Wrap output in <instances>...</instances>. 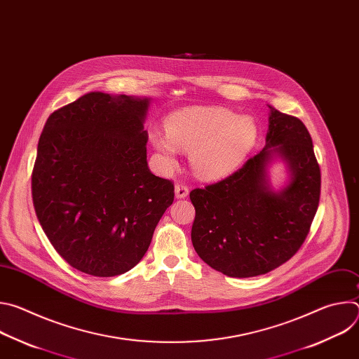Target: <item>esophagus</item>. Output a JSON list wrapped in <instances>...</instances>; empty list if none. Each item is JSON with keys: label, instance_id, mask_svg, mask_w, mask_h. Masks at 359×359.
Instances as JSON below:
<instances>
[{"label": "esophagus", "instance_id": "obj_1", "mask_svg": "<svg viewBox=\"0 0 359 359\" xmlns=\"http://www.w3.org/2000/svg\"><path fill=\"white\" fill-rule=\"evenodd\" d=\"M187 194H189L187 186H184L182 183H177L175 186V196H176V198H184V197H187Z\"/></svg>", "mask_w": 359, "mask_h": 359}]
</instances>
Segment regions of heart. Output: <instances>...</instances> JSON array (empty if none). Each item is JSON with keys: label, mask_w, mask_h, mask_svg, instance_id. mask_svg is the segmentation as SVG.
Instances as JSON below:
<instances>
[{"label": "heart", "mask_w": 359, "mask_h": 359, "mask_svg": "<svg viewBox=\"0 0 359 359\" xmlns=\"http://www.w3.org/2000/svg\"><path fill=\"white\" fill-rule=\"evenodd\" d=\"M166 133L151 129L150 146L161 165L172 169L179 150L190 153L191 170L204 180H219L234 173L259 139L252 116H236L219 107H190L172 112L165 121Z\"/></svg>", "instance_id": "1"}]
</instances>
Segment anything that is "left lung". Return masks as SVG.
<instances>
[{
  "label": "left lung",
  "instance_id": "8db88e82",
  "mask_svg": "<svg viewBox=\"0 0 359 359\" xmlns=\"http://www.w3.org/2000/svg\"><path fill=\"white\" fill-rule=\"evenodd\" d=\"M266 146L224 180L190 191L191 243L212 269L234 278L266 274L298 251L318 209L321 172L305 125L270 107ZM285 165L280 189L269 179Z\"/></svg>",
  "mask_w": 359,
  "mask_h": 359
}]
</instances>
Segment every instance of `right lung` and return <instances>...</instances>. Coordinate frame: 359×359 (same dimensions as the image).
<instances>
[{
    "mask_svg": "<svg viewBox=\"0 0 359 359\" xmlns=\"http://www.w3.org/2000/svg\"><path fill=\"white\" fill-rule=\"evenodd\" d=\"M150 97L89 92L50 114L32 172L36 217L74 269L114 277L133 269L173 203L153 175L143 125Z\"/></svg>",
    "mask_w": 359,
    "mask_h": 359,
    "instance_id": "right-lung-1",
    "label": "right lung"
}]
</instances>
